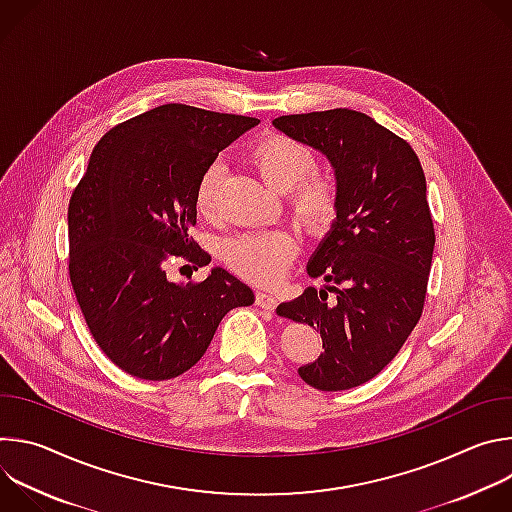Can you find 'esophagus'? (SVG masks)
<instances>
[{"mask_svg": "<svg viewBox=\"0 0 512 512\" xmlns=\"http://www.w3.org/2000/svg\"><path fill=\"white\" fill-rule=\"evenodd\" d=\"M255 304L259 306V308H263V310H275V306H277V298L271 294V291H257V296H255Z\"/></svg>", "mask_w": 512, "mask_h": 512, "instance_id": "esophagus-1", "label": "esophagus"}]
</instances>
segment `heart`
<instances>
[{
  "label": "heart",
  "mask_w": 512,
  "mask_h": 512,
  "mask_svg": "<svg viewBox=\"0 0 512 512\" xmlns=\"http://www.w3.org/2000/svg\"><path fill=\"white\" fill-rule=\"evenodd\" d=\"M249 160L265 184L289 194L291 208L310 231H322L332 223L338 204L336 184L330 176L312 172L316 168V154L306 143L283 133H267L251 145ZM221 176L223 166L212 162L198 178L194 206L202 216H208L214 208ZM296 249L294 235L275 229L225 241L223 257L243 277L255 283H273L281 279Z\"/></svg>",
  "instance_id": "heart-1"
}]
</instances>
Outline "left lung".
I'll return each mask as SVG.
<instances>
[{"label":"left lung","mask_w":512,"mask_h":512,"mask_svg":"<svg viewBox=\"0 0 512 512\" xmlns=\"http://www.w3.org/2000/svg\"><path fill=\"white\" fill-rule=\"evenodd\" d=\"M273 127L326 156L336 221L308 261V287L277 314L320 330L324 352L298 369L320 391L377 377L421 318L435 245L425 176L411 145L352 109L283 115Z\"/></svg>","instance_id":"left-lung-1"}]
</instances>
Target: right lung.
<instances>
[{"label":"right lung","mask_w":512,"mask_h":512,"mask_svg":"<svg viewBox=\"0 0 512 512\" xmlns=\"http://www.w3.org/2000/svg\"><path fill=\"white\" fill-rule=\"evenodd\" d=\"M259 121L162 105L107 131L68 204V273L99 348L143 381L174 379L202 358L227 312L255 302L223 267L200 283L166 277V261L210 263L190 237L194 190L218 152Z\"/></svg>","instance_id":"1"}]
</instances>
